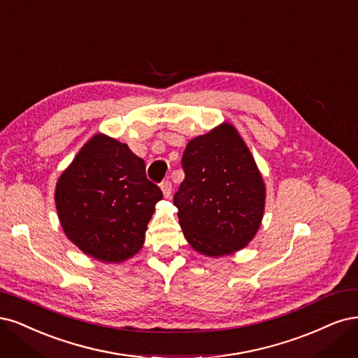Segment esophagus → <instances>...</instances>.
Segmentation results:
<instances>
[{"label": "esophagus", "instance_id": "obj_1", "mask_svg": "<svg viewBox=\"0 0 358 358\" xmlns=\"http://www.w3.org/2000/svg\"><path fill=\"white\" fill-rule=\"evenodd\" d=\"M160 189H162L165 198H169V196H171V192H172V184H171V181H169V180L162 181V184H160Z\"/></svg>", "mask_w": 358, "mask_h": 358}]
</instances>
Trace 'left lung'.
<instances>
[{"instance_id":"8db88e82","label":"left lung","mask_w":358,"mask_h":358,"mask_svg":"<svg viewBox=\"0 0 358 358\" xmlns=\"http://www.w3.org/2000/svg\"><path fill=\"white\" fill-rule=\"evenodd\" d=\"M181 166L186 177L174 205L189 244L210 257L244 248L260 227L266 189L235 126L222 123L193 138Z\"/></svg>"}]
</instances>
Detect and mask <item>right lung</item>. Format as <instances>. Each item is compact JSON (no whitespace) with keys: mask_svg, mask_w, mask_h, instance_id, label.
<instances>
[{"mask_svg":"<svg viewBox=\"0 0 358 358\" xmlns=\"http://www.w3.org/2000/svg\"><path fill=\"white\" fill-rule=\"evenodd\" d=\"M162 190L128 144L96 134L56 182L55 202L65 235L87 256L119 263L141 250Z\"/></svg>","mask_w":358,"mask_h":358,"instance_id":"add662e5","label":"right lung"}]
</instances>
